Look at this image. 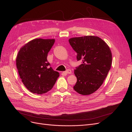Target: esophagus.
Wrapping results in <instances>:
<instances>
[{
	"label": "esophagus",
	"instance_id": "obj_1",
	"mask_svg": "<svg viewBox=\"0 0 132 132\" xmlns=\"http://www.w3.org/2000/svg\"><path fill=\"white\" fill-rule=\"evenodd\" d=\"M62 73H63V74H71L72 71H71V70H67V71L64 72Z\"/></svg>",
	"mask_w": 132,
	"mask_h": 132
}]
</instances>
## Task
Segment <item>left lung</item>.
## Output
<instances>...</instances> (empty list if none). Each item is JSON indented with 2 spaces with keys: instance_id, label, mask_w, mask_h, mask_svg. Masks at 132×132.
<instances>
[{
  "instance_id": "8db88e82",
  "label": "left lung",
  "mask_w": 132,
  "mask_h": 132,
  "mask_svg": "<svg viewBox=\"0 0 132 132\" xmlns=\"http://www.w3.org/2000/svg\"><path fill=\"white\" fill-rule=\"evenodd\" d=\"M82 64L76 68L77 82L73 88L82 95H89L102 86L112 64V53L108 45L95 36H85L69 39Z\"/></svg>"
}]
</instances>
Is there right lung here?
Here are the masks:
<instances>
[{"label": "right lung", "mask_w": 132, "mask_h": 132, "mask_svg": "<svg viewBox=\"0 0 132 132\" xmlns=\"http://www.w3.org/2000/svg\"><path fill=\"white\" fill-rule=\"evenodd\" d=\"M54 42V39H34L21 47L18 52L16 65L20 77L34 94L40 95L50 90L59 77V73L49 66L47 60Z\"/></svg>", "instance_id": "right-lung-1"}]
</instances>
